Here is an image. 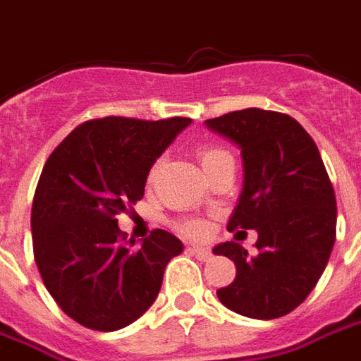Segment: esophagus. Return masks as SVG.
I'll return each mask as SVG.
<instances>
[{
    "instance_id": "1",
    "label": "esophagus",
    "mask_w": 361,
    "mask_h": 361,
    "mask_svg": "<svg viewBox=\"0 0 361 361\" xmlns=\"http://www.w3.org/2000/svg\"><path fill=\"white\" fill-rule=\"evenodd\" d=\"M188 251L193 257L199 259V261H207V259L211 257V251L207 250V247H199V245H191V247H188Z\"/></svg>"
}]
</instances>
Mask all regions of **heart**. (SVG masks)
<instances>
[{
  "mask_svg": "<svg viewBox=\"0 0 361 361\" xmlns=\"http://www.w3.org/2000/svg\"><path fill=\"white\" fill-rule=\"evenodd\" d=\"M197 158H199V162L204 168V172H209L212 166H216L220 160H224V158H230V152L224 150L222 147H216V145H201L199 149H197ZM160 166H162V160L158 158L154 164L150 166L149 170V181L157 180L158 172H160ZM178 228V232H181L183 235H188V238H201V235L207 234V224H204L203 220H197V219H189V220H181L176 224Z\"/></svg>",
  "mask_w": 361,
  "mask_h": 361,
  "instance_id": "obj_1",
  "label": "heart"
}]
</instances>
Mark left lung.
<instances>
[{"instance_id":"left-lung-1","label":"left lung","mask_w":361,"mask_h":361,"mask_svg":"<svg viewBox=\"0 0 361 361\" xmlns=\"http://www.w3.org/2000/svg\"><path fill=\"white\" fill-rule=\"evenodd\" d=\"M204 123L242 149L243 189L228 230L259 234L253 255L238 242L214 247L235 265L234 282L216 295L245 317H282L310 295L329 263L336 240L333 183L315 141L288 114L245 108Z\"/></svg>"}]
</instances>
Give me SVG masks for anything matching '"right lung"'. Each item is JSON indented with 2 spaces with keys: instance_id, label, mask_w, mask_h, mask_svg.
<instances>
[{
  "instance_id": "1",
  "label": "right lung",
  "mask_w": 361,
  "mask_h": 361,
  "mask_svg": "<svg viewBox=\"0 0 361 361\" xmlns=\"http://www.w3.org/2000/svg\"><path fill=\"white\" fill-rule=\"evenodd\" d=\"M189 118L108 116L77 126L46 160L32 201V250L61 311L92 331L131 325L157 300L183 243L152 230L133 247L118 214L145 195L150 166Z\"/></svg>"
}]
</instances>
